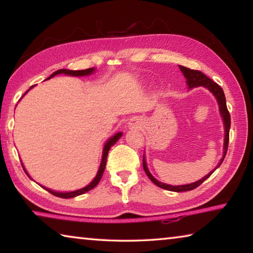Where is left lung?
I'll list each match as a JSON object with an SVG mask.
<instances>
[{"label":"left lung","instance_id":"obj_1","mask_svg":"<svg viewBox=\"0 0 253 253\" xmlns=\"http://www.w3.org/2000/svg\"><path fill=\"white\" fill-rule=\"evenodd\" d=\"M179 69H181L182 74L184 75V77L186 78V84L188 85V89L195 88V87H200V85H203L204 88L209 89L210 92H212L214 97L216 98L217 104H219V109H220V114L221 117L223 119V124H224V146H223V156H222L221 161L219 163V165L216 166L215 169L213 170H211L208 175H205L203 178H201L200 181H196L194 183L191 184H185V185H177V186H173V185H168V184H164L153 176L147 169V164H146V160H145V156L143 157V168L145 169V173L147 174V176L149 177V179L154 183L156 184L157 186H160L164 190H169V191H173V192H185V191H192L196 188L198 186H200L205 179L209 178L211 176V174L219 166L222 164L223 162L224 157L226 155V151H228V145H229V132H230V127H231V117L229 114V110L226 108V101H225V96L223 92V89H222L219 84L216 83H214L213 80H211L209 77L205 76L202 72L199 70H193V69H188L186 67L183 66H178Z\"/></svg>","mask_w":253,"mask_h":253}]
</instances>
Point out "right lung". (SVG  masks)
Masks as SVG:
<instances>
[{"label": "right lung", "instance_id": "right-lung-1", "mask_svg": "<svg viewBox=\"0 0 253 253\" xmlns=\"http://www.w3.org/2000/svg\"><path fill=\"white\" fill-rule=\"evenodd\" d=\"M95 71V68H89V69H84V70H68V69H60V70H57L55 72H53L52 75H51L48 79H51V78H53L54 76H57V75H68V76H74V77H83V76H89V75H91L92 72ZM36 85V84H34ZM34 85H32V87H30V89L31 88H33ZM29 89V90H30ZM28 90V91H29ZM27 91V92H28ZM25 92V93H27ZM24 93V95H25ZM23 95V96H24ZM22 96V97H23ZM122 135H123V132H117V134H115L114 136H111L110 138L107 140L106 142V144H105V146H104V151H102V157H101V163H100V166H99V169H98V172H97V175H96V177L93 178V181L90 183V184H88L87 186H84V188H80V190H77V191H72V192H55V191H52V190H50V188H46V187H44V186H42L43 188H45L46 191L48 192H50L51 194H53L54 196H58V198H62V199H71V198H75V196H78V195H81V194H84L85 192H88V191H90V190H92L93 187H95L98 183H99V181H100V178H101V176H102V174H104V170H105V168H106V162H107V156H108V152H109V149L114 146V144L117 142V140L121 138L122 137ZM23 166V165H22ZM23 169H24V172L27 173V170H25V169L23 168ZM27 175L29 176V174L27 173ZM30 177V176H29Z\"/></svg>", "mask_w": 253, "mask_h": 253}]
</instances>
